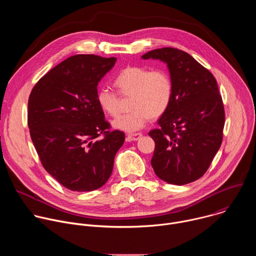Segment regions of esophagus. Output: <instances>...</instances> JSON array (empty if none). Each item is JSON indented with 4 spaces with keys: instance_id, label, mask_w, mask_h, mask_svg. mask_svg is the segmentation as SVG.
Here are the masks:
<instances>
[{
    "instance_id": "34e87169",
    "label": "esophagus",
    "mask_w": 256,
    "mask_h": 256,
    "mask_svg": "<svg viewBox=\"0 0 256 256\" xmlns=\"http://www.w3.org/2000/svg\"><path fill=\"white\" fill-rule=\"evenodd\" d=\"M142 136V132H134V134H128L126 138L128 140H138Z\"/></svg>"
}]
</instances>
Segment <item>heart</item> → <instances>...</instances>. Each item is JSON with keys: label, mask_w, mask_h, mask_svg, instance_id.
<instances>
[{"label": "heart", "mask_w": 256, "mask_h": 256, "mask_svg": "<svg viewBox=\"0 0 256 256\" xmlns=\"http://www.w3.org/2000/svg\"><path fill=\"white\" fill-rule=\"evenodd\" d=\"M114 84L122 96L132 97V112L114 122V126L122 130L132 132L142 128L150 118L162 116L172 101L173 81L164 68L128 66L116 77ZM118 93L106 87L97 92V103L109 116L116 118L120 112Z\"/></svg>", "instance_id": "1"}]
</instances>
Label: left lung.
Masks as SVG:
<instances>
[{"instance_id": "8db88e82", "label": "left lung", "mask_w": 256, "mask_h": 256, "mask_svg": "<svg viewBox=\"0 0 256 256\" xmlns=\"http://www.w3.org/2000/svg\"><path fill=\"white\" fill-rule=\"evenodd\" d=\"M165 62L173 81V97L159 128L151 160L156 175L184 186L200 178L221 147L225 124L222 96L212 72L188 52L163 48L142 56Z\"/></svg>"}]
</instances>
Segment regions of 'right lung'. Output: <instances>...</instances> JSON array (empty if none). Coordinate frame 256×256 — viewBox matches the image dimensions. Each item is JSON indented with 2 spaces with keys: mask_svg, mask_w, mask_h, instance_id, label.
<instances>
[{
  "mask_svg": "<svg viewBox=\"0 0 256 256\" xmlns=\"http://www.w3.org/2000/svg\"><path fill=\"white\" fill-rule=\"evenodd\" d=\"M116 58L77 54L40 79L28 99L27 122L44 169L72 192L106 184L126 134L112 130L96 99Z\"/></svg>",
  "mask_w": 256,
  "mask_h": 256,
  "instance_id": "add662e5",
  "label": "right lung"
}]
</instances>
